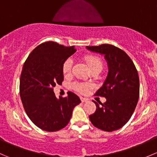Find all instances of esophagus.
<instances>
[{"mask_svg":"<svg viewBox=\"0 0 157 157\" xmlns=\"http://www.w3.org/2000/svg\"><path fill=\"white\" fill-rule=\"evenodd\" d=\"M80 100H81L82 102H88V99H86V98H83V97H81L80 98Z\"/></svg>","mask_w":157,"mask_h":157,"instance_id":"esophagus-1","label":"esophagus"}]
</instances>
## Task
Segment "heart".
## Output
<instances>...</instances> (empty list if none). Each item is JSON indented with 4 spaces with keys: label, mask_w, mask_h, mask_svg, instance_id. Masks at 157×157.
Wrapping results in <instances>:
<instances>
[{
    "label": "heart",
    "mask_w": 157,
    "mask_h": 157,
    "mask_svg": "<svg viewBox=\"0 0 157 157\" xmlns=\"http://www.w3.org/2000/svg\"><path fill=\"white\" fill-rule=\"evenodd\" d=\"M85 61L87 64L89 68L90 71H93L94 69H102L103 67V64L102 61L99 57L95 56L93 55H87L84 57ZM73 67V61L71 58H67L65 61L63 62L62 67V73L65 77L70 76L71 74V71H72ZM91 86L90 83H75L73 85V87L76 91L79 92L80 93H85L88 90V89Z\"/></svg>",
    "instance_id": "heart-1"
}]
</instances>
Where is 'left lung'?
<instances>
[{
  "mask_svg": "<svg viewBox=\"0 0 157 157\" xmlns=\"http://www.w3.org/2000/svg\"><path fill=\"white\" fill-rule=\"evenodd\" d=\"M86 48L104 55L109 67L106 79L96 93V96L105 97L106 102L99 106L93 101L96 110L89 118L99 129L115 131L129 121L137 106L140 93L138 73L130 57L114 45L103 44Z\"/></svg>",
  "mask_w": 157,
  "mask_h": 157,
  "instance_id": "left-lung-1",
  "label": "left lung"
}]
</instances>
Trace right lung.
<instances>
[{
    "mask_svg": "<svg viewBox=\"0 0 157 157\" xmlns=\"http://www.w3.org/2000/svg\"><path fill=\"white\" fill-rule=\"evenodd\" d=\"M76 52L55 42L38 45L23 64L20 80V94L28 117L38 128L56 131L68 124L73 109L81 102L72 92L67 97L55 96L54 87L64 80L62 64Z\"/></svg>",
    "mask_w": 157,
    "mask_h": 157,
    "instance_id": "obj_1",
    "label": "right lung"
}]
</instances>
